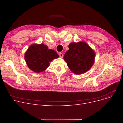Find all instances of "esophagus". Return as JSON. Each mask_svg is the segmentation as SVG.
Returning <instances> with one entry per match:
<instances>
[{"label": "esophagus", "mask_w": 123, "mask_h": 123, "mask_svg": "<svg viewBox=\"0 0 123 123\" xmlns=\"http://www.w3.org/2000/svg\"><path fill=\"white\" fill-rule=\"evenodd\" d=\"M59 55L60 57H61V58H62V57H63V54L62 53H60L59 54Z\"/></svg>", "instance_id": "esophagus-1"}]
</instances>
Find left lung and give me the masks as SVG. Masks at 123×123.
I'll return each instance as SVG.
<instances>
[{
  "instance_id": "left-lung-1",
  "label": "left lung",
  "mask_w": 123,
  "mask_h": 123,
  "mask_svg": "<svg viewBox=\"0 0 123 123\" xmlns=\"http://www.w3.org/2000/svg\"><path fill=\"white\" fill-rule=\"evenodd\" d=\"M68 47L69 50L64 55V60L70 70L77 75L87 72L94 63V51L83 41L70 43Z\"/></svg>"
}]
</instances>
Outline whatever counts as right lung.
<instances>
[{"mask_svg": "<svg viewBox=\"0 0 123 123\" xmlns=\"http://www.w3.org/2000/svg\"><path fill=\"white\" fill-rule=\"evenodd\" d=\"M59 57L56 52L48 49L44 44H33L26 52L25 60L30 69L36 73L44 71L49 66L50 62Z\"/></svg>", "mask_w": 123, "mask_h": 123, "instance_id": "1", "label": "right lung"}]
</instances>
